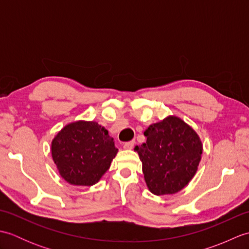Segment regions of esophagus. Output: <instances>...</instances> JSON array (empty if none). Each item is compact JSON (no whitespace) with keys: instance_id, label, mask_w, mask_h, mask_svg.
Instances as JSON below:
<instances>
[{"instance_id":"obj_1","label":"esophagus","mask_w":249,"mask_h":249,"mask_svg":"<svg viewBox=\"0 0 249 249\" xmlns=\"http://www.w3.org/2000/svg\"><path fill=\"white\" fill-rule=\"evenodd\" d=\"M134 144H135V141H128V142H125L123 146L126 150H131L134 147Z\"/></svg>"}]
</instances>
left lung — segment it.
Instances as JSON below:
<instances>
[{"label": "left lung", "mask_w": 249, "mask_h": 249, "mask_svg": "<svg viewBox=\"0 0 249 249\" xmlns=\"http://www.w3.org/2000/svg\"><path fill=\"white\" fill-rule=\"evenodd\" d=\"M146 142L135 146L142 161L146 186L156 196L182 190L197 172L202 143L197 133L178 116L150 125Z\"/></svg>", "instance_id": "8db88e82"}]
</instances>
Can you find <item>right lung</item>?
Returning <instances> with one entry per match:
<instances>
[{"instance_id": "1", "label": "right lung", "mask_w": 249, "mask_h": 249, "mask_svg": "<svg viewBox=\"0 0 249 249\" xmlns=\"http://www.w3.org/2000/svg\"><path fill=\"white\" fill-rule=\"evenodd\" d=\"M118 149L108 130L94 121L63 127L51 142V154L61 177L76 186H92L108 170Z\"/></svg>"}]
</instances>
